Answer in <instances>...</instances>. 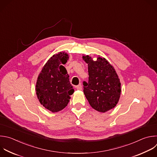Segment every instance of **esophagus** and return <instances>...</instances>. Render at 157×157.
I'll list each match as a JSON object with an SVG mask.
<instances>
[{
  "instance_id": "1",
  "label": "esophagus",
  "mask_w": 157,
  "mask_h": 157,
  "mask_svg": "<svg viewBox=\"0 0 157 157\" xmlns=\"http://www.w3.org/2000/svg\"><path fill=\"white\" fill-rule=\"evenodd\" d=\"M76 88L78 90H81V89H82V85L80 84L76 86Z\"/></svg>"
}]
</instances>
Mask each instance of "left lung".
Returning <instances> with one entry per match:
<instances>
[{
	"label": "left lung",
	"instance_id": "8db88e82",
	"mask_svg": "<svg viewBox=\"0 0 157 157\" xmlns=\"http://www.w3.org/2000/svg\"><path fill=\"white\" fill-rule=\"evenodd\" d=\"M88 64L89 81H83V91L90 106L100 112L114 108L121 94V83L118 75L105 59L97 58L94 62L89 56H83Z\"/></svg>",
	"mask_w": 157,
	"mask_h": 157
}]
</instances>
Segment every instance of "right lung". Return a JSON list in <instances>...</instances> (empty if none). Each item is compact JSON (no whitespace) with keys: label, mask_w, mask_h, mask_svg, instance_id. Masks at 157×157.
I'll return each mask as SVG.
<instances>
[{"label":"right lung","mask_w":157,"mask_h":157,"mask_svg":"<svg viewBox=\"0 0 157 157\" xmlns=\"http://www.w3.org/2000/svg\"><path fill=\"white\" fill-rule=\"evenodd\" d=\"M67 54L60 52L52 56L39 74L36 90L42 105L52 112L63 110L75 92L70 82V76L63 66L68 59Z\"/></svg>","instance_id":"1"}]
</instances>
